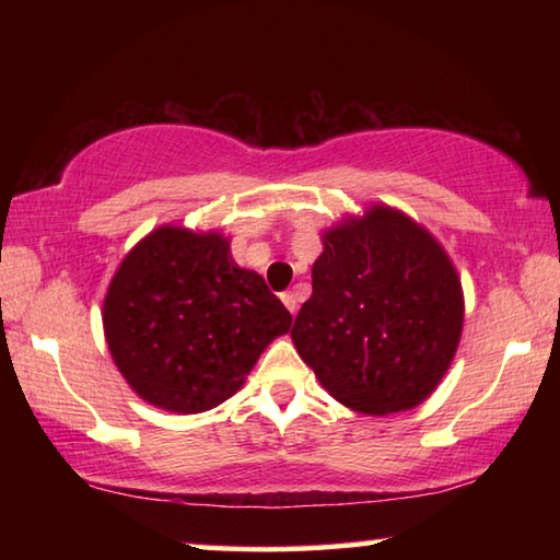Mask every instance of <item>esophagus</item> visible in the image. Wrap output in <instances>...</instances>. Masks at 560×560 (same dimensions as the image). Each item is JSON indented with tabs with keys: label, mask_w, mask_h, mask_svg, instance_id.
Masks as SVG:
<instances>
[{
	"label": "esophagus",
	"mask_w": 560,
	"mask_h": 560,
	"mask_svg": "<svg viewBox=\"0 0 560 560\" xmlns=\"http://www.w3.org/2000/svg\"><path fill=\"white\" fill-rule=\"evenodd\" d=\"M281 301H283V306L291 311V316H296V311H299V296H296V293H291V291L281 293Z\"/></svg>",
	"instance_id": "esophagus-1"
}]
</instances>
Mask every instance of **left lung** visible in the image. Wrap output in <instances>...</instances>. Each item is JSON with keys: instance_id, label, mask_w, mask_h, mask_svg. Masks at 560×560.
<instances>
[{"instance_id": "obj_1", "label": "left lung", "mask_w": 560, "mask_h": 560, "mask_svg": "<svg viewBox=\"0 0 560 560\" xmlns=\"http://www.w3.org/2000/svg\"><path fill=\"white\" fill-rule=\"evenodd\" d=\"M314 293L291 340L340 405L365 415L412 410L450 371L464 326L457 269L430 230L387 205L320 234Z\"/></svg>"}]
</instances>
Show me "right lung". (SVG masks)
<instances>
[{
  "mask_svg": "<svg viewBox=\"0 0 560 560\" xmlns=\"http://www.w3.org/2000/svg\"><path fill=\"white\" fill-rule=\"evenodd\" d=\"M291 314L217 230L163 224L122 257L103 299V334L132 393L195 415L240 390Z\"/></svg>",
  "mask_w": 560,
  "mask_h": 560,
  "instance_id": "1",
  "label": "right lung"
}]
</instances>
